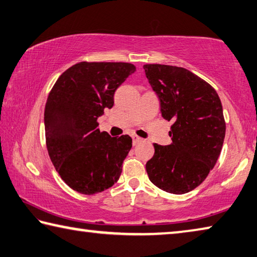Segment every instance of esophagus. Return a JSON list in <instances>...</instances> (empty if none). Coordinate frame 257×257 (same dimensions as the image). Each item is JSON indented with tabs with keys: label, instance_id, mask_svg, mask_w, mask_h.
Segmentation results:
<instances>
[{
	"label": "esophagus",
	"instance_id": "34e87169",
	"mask_svg": "<svg viewBox=\"0 0 257 257\" xmlns=\"http://www.w3.org/2000/svg\"><path fill=\"white\" fill-rule=\"evenodd\" d=\"M133 144L134 145H137V144H139L141 142H143V139L141 138V137H138L137 135H133Z\"/></svg>",
	"mask_w": 257,
	"mask_h": 257
}]
</instances>
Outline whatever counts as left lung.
I'll return each mask as SVG.
<instances>
[{
	"label": "left lung",
	"mask_w": 257,
	"mask_h": 257,
	"mask_svg": "<svg viewBox=\"0 0 257 257\" xmlns=\"http://www.w3.org/2000/svg\"><path fill=\"white\" fill-rule=\"evenodd\" d=\"M144 69L163 118L173 121L172 144H154L148 177L165 192L188 193L206 180L220 155L226 134L221 101L209 83L183 67L146 64Z\"/></svg>",
	"instance_id": "1"
}]
</instances>
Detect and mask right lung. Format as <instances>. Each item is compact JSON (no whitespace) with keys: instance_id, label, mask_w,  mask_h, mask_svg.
Listing matches in <instances>:
<instances>
[{"instance_id":"add662e5","label":"right lung","mask_w":257,"mask_h":257,"mask_svg":"<svg viewBox=\"0 0 257 257\" xmlns=\"http://www.w3.org/2000/svg\"><path fill=\"white\" fill-rule=\"evenodd\" d=\"M135 71L129 63L81 62L51 88L45 106L46 145L62 180L78 193H99L119 180L133 139L101 133L97 118L112 108L115 90Z\"/></svg>"}]
</instances>
